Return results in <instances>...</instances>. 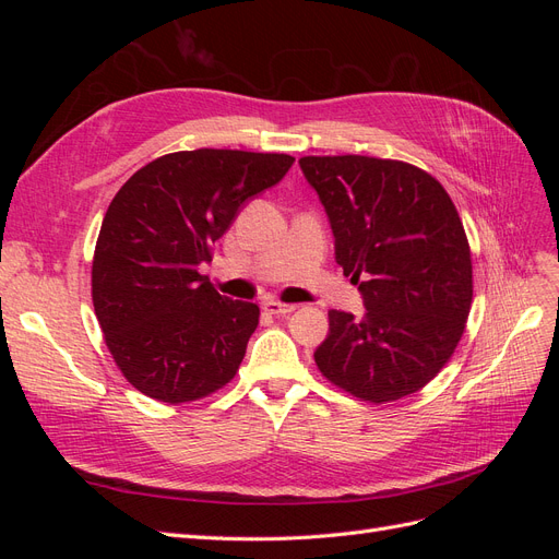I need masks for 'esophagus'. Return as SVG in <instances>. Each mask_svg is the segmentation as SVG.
<instances>
[{
	"mask_svg": "<svg viewBox=\"0 0 559 559\" xmlns=\"http://www.w3.org/2000/svg\"><path fill=\"white\" fill-rule=\"evenodd\" d=\"M263 310L267 314H292L296 310V306H292V302H280L275 298H265L263 300Z\"/></svg>",
	"mask_w": 559,
	"mask_h": 559,
	"instance_id": "34e87169",
	"label": "esophagus"
}]
</instances>
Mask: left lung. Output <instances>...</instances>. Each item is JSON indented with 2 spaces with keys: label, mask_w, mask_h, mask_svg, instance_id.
<instances>
[{
  "label": "left lung",
  "mask_w": 559,
  "mask_h": 559,
  "mask_svg": "<svg viewBox=\"0 0 559 559\" xmlns=\"http://www.w3.org/2000/svg\"><path fill=\"white\" fill-rule=\"evenodd\" d=\"M298 165L329 216L335 263L366 308L329 312L319 370L370 403L415 394L452 357L471 310L460 214L443 186L408 163L306 156Z\"/></svg>",
  "instance_id": "obj_1"
}]
</instances>
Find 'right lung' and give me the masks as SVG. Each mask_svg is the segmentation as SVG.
<instances>
[{
    "mask_svg": "<svg viewBox=\"0 0 559 559\" xmlns=\"http://www.w3.org/2000/svg\"><path fill=\"white\" fill-rule=\"evenodd\" d=\"M294 158L230 148L177 151L144 165L111 200L93 259V306L107 347L142 394L186 403L233 380L259 306L200 275L245 202Z\"/></svg>",
    "mask_w": 559,
    "mask_h": 559,
    "instance_id": "1",
    "label": "right lung"
}]
</instances>
